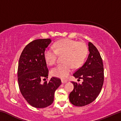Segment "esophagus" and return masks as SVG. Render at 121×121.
Listing matches in <instances>:
<instances>
[{
	"instance_id": "1",
	"label": "esophagus",
	"mask_w": 121,
	"mask_h": 121,
	"mask_svg": "<svg viewBox=\"0 0 121 121\" xmlns=\"http://www.w3.org/2000/svg\"><path fill=\"white\" fill-rule=\"evenodd\" d=\"M61 82L63 84H65V83H66L67 82V81L66 80H64V79H62L61 80Z\"/></svg>"
}]
</instances>
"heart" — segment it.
Listing matches in <instances>:
<instances>
[{
  "instance_id": "heart-1",
  "label": "heart",
  "mask_w": 121,
  "mask_h": 121,
  "mask_svg": "<svg viewBox=\"0 0 121 121\" xmlns=\"http://www.w3.org/2000/svg\"><path fill=\"white\" fill-rule=\"evenodd\" d=\"M55 50L52 48L46 50L44 56L47 63L52 65L56 63L58 54H64L63 64L57 65L51 70L53 76L65 78L68 76L73 68H77L82 64L86 56L87 48L82 42L65 39L58 41L54 45Z\"/></svg>"
}]
</instances>
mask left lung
<instances>
[{
  "instance_id": "8db88e82",
  "label": "left lung",
  "mask_w": 121,
  "mask_h": 121,
  "mask_svg": "<svg viewBox=\"0 0 121 121\" xmlns=\"http://www.w3.org/2000/svg\"><path fill=\"white\" fill-rule=\"evenodd\" d=\"M89 54L86 62L73 73L76 78L82 79V84L72 82L73 90L69 94L73 105L82 107L93 102L99 95L104 80V65L101 57L96 47L88 43Z\"/></svg>"
}]
</instances>
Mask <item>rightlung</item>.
<instances>
[{
  "instance_id": "right-lung-1",
  "label": "right lung",
  "mask_w": 121,
  "mask_h": 121,
  "mask_svg": "<svg viewBox=\"0 0 121 121\" xmlns=\"http://www.w3.org/2000/svg\"><path fill=\"white\" fill-rule=\"evenodd\" d=\"M52 42L51 39H39L28 44L20 56L18 65V83L24 99L32 107H48L54 101L56 90L61 84L59 78H48V70L45 59V49Z\"/></svg>"
}]
</instances>
